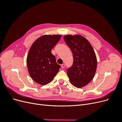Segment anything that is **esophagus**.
I'll return each instance as SVG.
<instances>
[{
  "mask_svg": "<svg viewBox=\"0 0 122 122\" xmlns=\"http://www.w3.org/2000/svg\"><path fill=\"white\" fill-rule=\"evenodd\" d=\"M65 67V64H62V65H61V68L62 69H64Z\"/></svg>",
  "mask_w": 122,
  "mask_h": 122,
  "instance_id": "obj_1",
  "label": "esophagus"
}]
</instances>
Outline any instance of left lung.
<instances>
[{"label": "left lung", "mask_w": 122, "mask_h": 122, "mask_svg": "<svg viewBox=\"0 0 122 122\" xmlns=\"http://www.w3.org/2000/svg\"><path fill=\"white\" fill-rule=\"evenodd\" d=\"M64 39L73 54V66L68 69L70 81L74 86H86L94 78L97 70V60L93 47L84 36L66 35Z\"/></svg>", "instance_id": "8db88e82"}]
</instances>
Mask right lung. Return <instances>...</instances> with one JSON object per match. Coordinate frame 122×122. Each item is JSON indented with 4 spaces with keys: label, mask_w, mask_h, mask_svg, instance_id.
Here are the masks:
<instances>
[{
    "label": "right lung",
    "mask_w": 122,
    "mask_h": 122,
    "mask_svg": "<svg viewBox=\"0 0 122 122\" xmlns=\"http://www.w3.org/2000/svg\"><path fill=\"white\" fill-rule=\"evenodd\" d=\"M61 38L60 35H43L33 43L28 51L26 64L31 78L41 85L51 82L61 66L51 50Z\"/></svg>",
    "instance_id": "obj_1"
}]
</instances>
